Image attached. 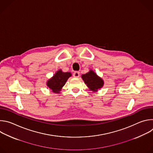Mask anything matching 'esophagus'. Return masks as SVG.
Wrapping results in <instances>:
<instances>
[{
  "instance_id": "1",
  "label": "esophagus",
  "mask_w": 153,
  "mask_h": 153,
  "mask_svg": "<svg viewBox=\"0 0 153 153\" xmlns=\"http://www.w3.org/2000/svg\"><path fill=\"white\" fill-rule=\"evenodd\" d=\"M73 77H75V78H78V77H79V76H80V73L79 72H78V71H76V72H74V73H73Z\"/></svg>"
}]
</instances>
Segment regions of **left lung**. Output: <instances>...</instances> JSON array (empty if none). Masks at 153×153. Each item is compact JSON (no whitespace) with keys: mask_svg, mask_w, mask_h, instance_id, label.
<instances>
[{"mask_svg":"<svg viewBox=\"0 0 153 153\" xmlns=\"http://www.w3.org/2000/svg\"><path fill=\"white\" fill-rule=\"evenodd\" d=\"M82 78L89 89L93 91H97L103 86L104 82L102 78L99 77L93 70L82 75Z\"/></svg>","mask_w":153,"mask_h":153,"instance_id":"8db88e82","label":"left lung"}]
</instances>
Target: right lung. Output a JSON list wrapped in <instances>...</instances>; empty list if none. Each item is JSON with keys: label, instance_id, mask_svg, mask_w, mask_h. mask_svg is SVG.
<instances>
[{"label": "right lung", "instance_id": "add662e5", "mask_svg": "<svg viewBox=\"0 0 153 153\" xmlns=\"http://www.w3.org/2000/svg\"><path fill=\"white\" fill-rule=\"evenodd\" d=\"M71 76V73H63L61 70H59L55 73L53 77L48 80L47 85L53 93H59L68 79Z\"/></svg>", "mask_w": 153, "mask_h": 153}]
</instances>
